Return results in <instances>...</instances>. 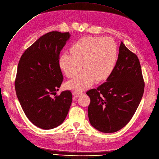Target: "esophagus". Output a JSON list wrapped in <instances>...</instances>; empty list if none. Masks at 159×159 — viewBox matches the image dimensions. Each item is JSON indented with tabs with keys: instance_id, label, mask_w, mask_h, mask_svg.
I'll list each match as a JSON object with an SVG mask.
<instances>
[{
	"instance_id": "34e87169",
	"label": "esophagus",
	"mask_w": 159,
	"mask_h": 159,
	"mask_svg": "<svg viewBox=\"0 0 159 159\" xmlns=\"http://www.w3.org/2000/svg\"><path fill=\"white\" fill-rule=\"evenodd\" d=\"M82 92H80V91H77L75 90L73 92V95L74 98H78V97H79L80 95H82Z\"/></svg>"
}]
</instances>
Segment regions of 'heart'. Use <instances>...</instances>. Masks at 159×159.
Instances as JSON below:
<instances>
[{
    "instance_id": "heart-1",
    "label": "heart",
    "mask_w": 159,
    "mask_h": 159,
    "mask_svg": "<svg viewBox=\"0 0 159 159\" xmlns=\"http://www.w3.org/2000/svg\"><path fill=\"white\" fill-rule=\"evenodd\" d=\"M117 58L118 47L112 38L86 36L71 46V52L60 55L59 64L69 78L85 67L66 84L68 88L81 90L90 86L95 79L98 81L107 79L114 70Z\"/></svg>"
}]
</instances>
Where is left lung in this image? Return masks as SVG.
I'll return each instance as SVG.
<instances>
[{
	"instance_id": "8db88e82",
	"label": "left lung",
	"mask_w": 159,
	"mask_h": 159,
	"mask_svg": "<svg viewBox=\"0 0 159 159\" xmlns=\"http://www.w3.org/2000/svg\"><path fill=\"white\" fill-rule=\"evenodd\" d=\"M144 85L139 58L121 41L111 75L98 88L86 92L90 98L88 114L91 125L105 133L125 127L140 104Z\"/></svg>"
}]
</instances>
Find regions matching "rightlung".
Here are the masks:
<instances>
[{"label": "right lung", "mask_w": 159, "mask_h": 159, "mask_svg": "<svg viewBox=\"0 0 159 159\" xmlns=\"http://www.w3.org/2000/svg\"><path fill=\"white\" fill-rule=\"evenodd\" d=\"M71 35L52 31L45 34L20 57L15 80L17 97L28 119L36 127L52 129L65 120L72 102L70 91L52 98L63 81L59 56Z\"/></svg>", "instance_id": "right-lung-1"}]
</instances>
